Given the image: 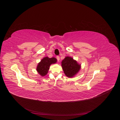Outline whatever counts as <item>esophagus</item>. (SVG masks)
<instances>
[{"label":"esophagus","instance_id":"1","mask_svg":"<svg viewBox=\"0 0 120 120\" xmlns=\"http://www.w3.org/2000/svg\"><path fill=\"white\" fill-rule=\"evenodd\" d=\"M56 58H57V60L58 61H59V59H60V57H59V56H57V57H56Z\"/></svg>","mask_w":120,"mask_h":120}]
</instances>
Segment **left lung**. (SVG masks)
<instances>
[{"label": "left lung", "mask_w": 120, "mask_h": 120, "mask_svg": "<svg viewBox=\"0 0 120 120\" xmlns=\"http://www.w3.org/2000/svg\"><path fill=\"white\" fill-rule=\"evenodd\" d=\"M64 72L68 77H72L80 70V65L71 57H65L62 62Z\"/></svg>", "instance_id": "1"}]
</instances>
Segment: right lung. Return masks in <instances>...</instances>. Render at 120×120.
<instances>
[{"label": "right lung", "instance_id": "obj_1", "mask_svg": "<svg viewBox=\"0 0 120 120\" xmlns=\"http://www.w3.org/2000/svg\"><path fill=\"white\" fill-rule=\"evenodd\" d=\"M57 62L55 57H44L37 66L36 70L41 76H45L47 74L50 65Z\"/></svg>", "mask_w": 120, "mask_h": 120}]
</instances>
